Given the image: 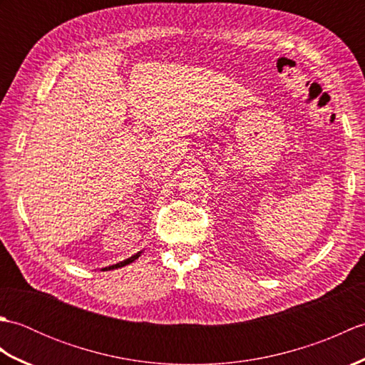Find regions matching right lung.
<instances>
[{
  "instance_id": "1",
  "label": "right lung",
  "mask_w": 365,
  "mask_h": 365,
  "mask_svg": "<svg viewBox=\"0 0 365 365\" xmlns=\"http://www.w3.org/2000/svg\"><path fill=\"white\" fill-rule=\"evenodd\" d=\"M139 255H141V252H138V254H135V255H131L130 259H127V260H123V262H119V263H115V265H111V267H106V268H103V271H108V269H115V268H122V267H125V265H128V263H131V262H135Z\"/></svg>"
}]
</instances>
